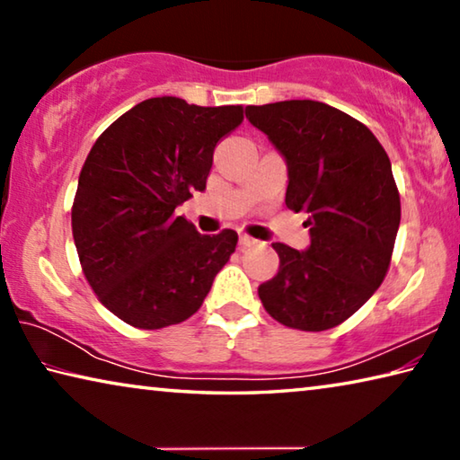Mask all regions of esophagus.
I'll list each match as a JSON object with an SVG mask.
<instances>
[{"instance_id":"obj_1","label":"esophagus","mask_w":460,"mask_h":460,"mask_svg":"<svg viewBox=\"0 0 460 460\" xmlns=\"http://www.w3.org/2000/svg\"><path fill=\"white\" fill-rule=\"evenodd\" d=\"M253 245H258V241H255L253 237L239 235V247H241V249H247V247H253Z\"/></svg>"}]
</instances>
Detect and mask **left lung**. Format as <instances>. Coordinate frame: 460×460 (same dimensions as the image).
Returning a JSON list of instances; mask_svg holds the SVG:
<instances>
[{
	"label": "left lung",
	"instance_id": "1",
	"mask_svg": "<svg viewBox=\"0 0 460 460\" xmlns=\"http://www.w3.org/2000/svg\"><path fill=\"white\" fill-rule=\"evenodd\" d=\"M247 119L288 166L286 207L306 213L310 245L274 243L278 274L258 288L290 329L326 331L355 314L384 282L400 227V192L367 126L321 101L249 105Z\"/></svg>",
	"mask_w": 460,
	"mask_h": 460
}]
</instances>
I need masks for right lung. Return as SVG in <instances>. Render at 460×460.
<instances>
[{"instance_id": "obj_1", "label": "right lung", "mask_w": 460, "mask_h": 460, "mask_svg": "<svg viewBox=\"0 0 460 460\" xmlns=\"http://www.w3.org/2000/svg\"><path fill=\"white\" fill-rule=\"evenodd\" d=\"M241 121V105L154 97L91 147L73 202V237L93 292L123 323L155 331L190 318L235 252V231L200 235L174 211L192 190H205L217 142Z\"/></svg>"}]
</instances>
